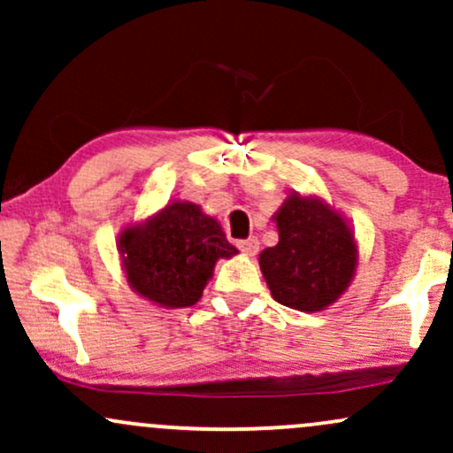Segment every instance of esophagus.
Masks as SVG:
<instances>
[{
    "label": "esophagus",
    "instance_id": "34e87169",
    "mask_svg": "<svg viewBox=\"0 0 453 453\" xmlns=\"http://www.w3.org/2000/svg\"><path fill=\"white\" fill-rule=\"evenodd\" d=\"M238 249H241L242 253H247V256H256L259 251V241L256 236L242 238V241H238Z\"/></svg>",
    "mask_w": 453,
    "mask_h": 453
}]
</instances>
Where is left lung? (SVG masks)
<instances>
[{"mask_svg":"<svg viewBox=\"0 0 453 453\" xmlns=\"http://www.w3.org/2000/svg\"><path fill=\"white\" fill-rule=\"evenodd\" d=\"M279 242L259 256L273 298L298 311H321L345 292L356 270L351 230L330 206L289 196L277 212Z\"/></svg>","mask_w":453,"mask_h":453,"instance_id":"8db88e82","label":"left lung"}]
</instances>
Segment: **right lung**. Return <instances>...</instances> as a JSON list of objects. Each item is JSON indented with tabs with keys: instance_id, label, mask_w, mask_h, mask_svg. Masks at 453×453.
I'll return each instance as SVG.
<instances>
[{
	"instance_id": "right-lung-1",
	"label": "right lung",
	"mask_w": 453,
	"mask_h": 453,
	"mask_svg": "<svg viewBox=\"0 0 453 453\" xmlns=\"http://www.w3.org/2000/svg\"><path fill=\"white\" fill-rule=\"evenodd\" d=\"M127 279L140 296L161 306L200 300L219 257L238 253L212 217L191 202H174L119 241Z\"/></svg>"
}]
</instances>
